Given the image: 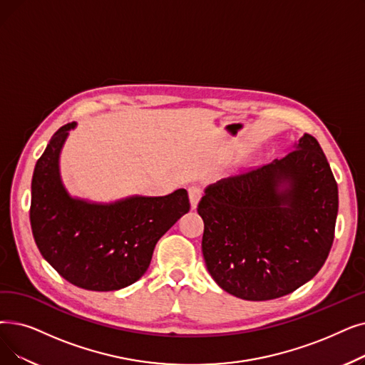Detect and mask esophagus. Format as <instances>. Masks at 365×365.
<instances>
[{"instance_id": "esophagus-1", "label": "esophagus", "mask_w": 365, "mask_h": 365, "mask_svg": "<svg viewBox=\"0 0 365 365\" xmlns=\"http://www.w3.org/2000/svg\"><path fill=\"white\" fill-rule=\"evenodd\" d=\"M189 192V201H191V207L192 209H197V205L201 200V195H202V191L198 187V186H191L187 189Z\"/></svg>"}]
</instances>
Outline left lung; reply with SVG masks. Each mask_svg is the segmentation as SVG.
Here are the masks:
<instances>
[{
    "label": "left lung",
    "instance_id": "8db88e82",
    "mask_svg": "<svg viewBox=\"0 0 365 365\" xmlns=\"http://www.w3.org/2000/svg\"><path fill=\"white\" fill-rule=\"evenodd\" d=\"M202 257L219 287L249 301L294 292L328 258L337 182L318 140L304 134L282 160L205 187Z\"/></svg>",
    "mask_w": 365,
    "mask_h": 365
}]
</instances>
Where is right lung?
<instances>
[{
    "label": "right lung",
    "mask_w": 365,
    "mask_h": 365,
    "mask_svg": "<svg viewBox=\"0 0 365 365\" xmlns=\"http://www.w3.org/2000/svg\"><path fill=\"white\" fill-rule=\"evenodd\" d=\"M76 125L61 126L36 164L31 230L43 258L66 280L88 291H118L146 273L155 245L191 205L186 189L115 202L71 197L59 156Z\"/></svg>",
    "instance_id": "add662e5"
}]
</instances>
